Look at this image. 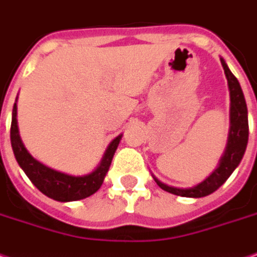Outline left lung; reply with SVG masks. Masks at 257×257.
<instances>
[{"label":"left lung","instance_id":"left-lung-1","mask_svg":"<svg viewBox=\"0 0 257 257\" xmlns=\"http://www.w3.org/2000/svg\"><path fill=\"white\" fill-rule=\"evenodd\" d=\"M221 63L225 70L226 79H228L229 92H230V132H229L226 151L222 157L219 167L204 182L198 184L194 188H174V187H168L154 178L160 188H163L174 195L202 198L212 194L230 177V174L235 171V168L239 165L242 157L245 154L247 139H249V123H247V107H246L245 96H243L242 87L237 82V79L229 70L225 60L221 59Z\"/></svg>","mask_w":257,"mask_h":257}]
</instances>
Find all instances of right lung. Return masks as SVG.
Returning a JSON list of instances; mask_svg holds the SVG:
<instances>
[{
  "instance_id": "obj_1",
  "label": "right lung",
  "mask_w": 257,
  "mask_h": 257,
  "mask_svg": "<svg viewBox=\"0 0 257 257\" xmlns=\"http://www.w3.org/2000/svg\"><path fill=\"white\" fill-rule=\"evenodd\" d=\"M121 140V136L116 137L110 143L106 154L101 160L100 165L93 171L83 177H72L68 174L55 171L52 168L41 164L34 157L29 154L21 141L18 124H17V103L12 108V121H11V146L15 158L24 173L28 175L32 184L39 189L46 197L52 198L60 202L69 201H79L93 195L97 189L100 188L103 180L108 171V167L111 164L113 156L116 153L117 146Z\"/></svg>"
}]
</instances>
